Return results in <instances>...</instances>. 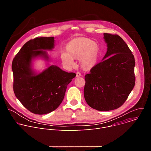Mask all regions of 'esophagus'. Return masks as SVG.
<instances>
[{"instance_id":"esophagus-1","label":"esophagus","mask_w":151,"mask_h":151,"mask_svg":"<svg viewBox=\"0 0 151 151\" xmlns=\"http://www.w3.org/2000/svg\"><path fill=\"white\" fill-rule=\"evenodd\" d=\"M81 76V73L79 72H76V77H80Z\"/></svg>"}]
</instances>
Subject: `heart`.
Returning a JSON list of instances; mask_svg holds the SVG:
<instances>
[{
  "label": "heart",
  "mask_w": 151,
  "mask_h": 151,
  "mask_svg": "<svg viewBox=\"0 0 151 151\" xmlns=\"http://www.w3.org/2000/svg\"><path fill=\"white\" fill-rule=\"evenodd\" d=\"M66 52H61L60 60L67 68L73 64V59H79L81 68L84 70H90L98 61L100 48L97 43L89 38L79 37L70 41L66 46Z\"/></svg>",
  "instance_id": "b5f03b06"
}]
</instances>
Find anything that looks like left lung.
<instances>
[{"mask_svg":"<svg viewBox=\"0 0 151 151\" xmlns=\"http://www.w3.org/2000/svg\"><path fill=\"white\" fill-rule=\"evenodd\" d=\"M107 52L102 61L85 76L86 102L100 111L118 109L135 85V60L124 40L117 35L104 33Z\"/></svg>","mask_w":151,"mask_h":151,"instance_id":"8db88e82","label":"left lung"}]
</instances>
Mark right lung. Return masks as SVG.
Segmentation results:
<instances>
[{
  "instance_id": "obj_1",
  "label": "right lung",
  "mask_w": 151,
  "mask_h": 151,
  "mask_svg": "<svg viewBox=\"0 0 151 151\" xmlns=\"http://www.w3.org/2000/svg\"><path fill=\"white\" fill-rule=\"evenodd\" d=\"M54 37H39L30 40L20 49L12 63L14 75L13 89L18 100L35 114L44 115L55 110L62 102L68 85L76 76L59 67L51 65L37 73L33 61L50 57L47 50L54 48Z\"/></svg>"
}]
</instances>
